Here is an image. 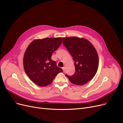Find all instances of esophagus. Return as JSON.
<instances>
[{"label":"esophagus","mask_w":123,"mask_h":123,"mask_svg":"<svg viewBox=\"0 0 123 123\" xmlns=\"http://www.w3.org/2000/svg\"><path fill=\"white\" fill-rule=\"evenodd\" d=\"M62 69H63V71L64 72H65L66 71V68L65 67H62Z\"/></svg>","instance_id":"1"}]
</instances>
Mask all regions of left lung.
<instances>
[{
  "instance_id": "obj_1",
  "label": "left lung",
  "mask_w": 123,
  "mask_h": 123,
  "mask_svg": "<svg viewBox=\"0 0 123 123\" xmlns=\"http://www.w3.org/2000/svg\"><path fill=\"white\" fill-rule=\"evenodd\" d=\"M63 44L71 55L75 68L72 76L66 75V76L75 85L86 83L98 71V56L97 50L88 40L76 37L63 38Z\"/></svg>"
}]
</instances>
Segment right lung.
<instances>
[{"label": "right lung", "mask_w": 123, "mask_h": 123, "mask_svg": "<svg viewBox=\"0 0 123 123\" xmlns=\"http://www.w3.org/2000/svg\"><path fill=\"white\" fill-rule=\"evenodd\" d=\"M62 38L36 39L26 49L24 56L25 72L31 80L40 86L50 84L63 70L51 59L53 52L62 43Z\"/></svg>", "instance_id": "1"}]
</instances>
